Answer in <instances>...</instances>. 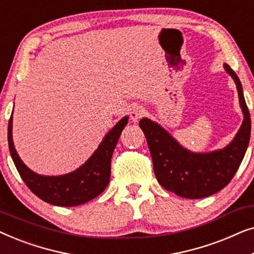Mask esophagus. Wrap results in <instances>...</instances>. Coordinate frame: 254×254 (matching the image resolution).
Listing matches in <instances>:
<instances>
[{
	"label": "esophagus",
	"instance_id": "esophagus-1",
	"mask_svg": "<svg viewBox=\"0 0 254 254\" xmlns=\"http://www.w3.org/2000/svg\"><path fill=\"white\" fill-rule=\"evenodd\" d=\"M145 113L144 109L140 105H135L133 109L130 110V119L134 121V123H137L138 120L143 117V114Z\"/></svg>",
	"mask_w": 254,
	"mask_h": 254
}]
</instances>
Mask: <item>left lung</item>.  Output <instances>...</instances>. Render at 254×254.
Instances as JSON below:
<instances>
[{
  "instance_id": "left-lung-1",
  "label": "left lung",
  "mask_w": 254,
  "mask_h": 254,
  "mask_svg": "<svg viewBox=\"0 0 254 254\" xmlns=\"http://www.w3.org/2000/svg\"><path fill=\"white\" fill-rule=\"evenodd\" d=\"M223 67L236 83L244 116L241 128L227 147L210 152H193L155 121L143 118L138 124L147 138L157 182L165 190L186 199H201L224 189L234 178L249 147L251 118L242 83L230 65L224 64Z\"/></svg>"
}]
</instances>
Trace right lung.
I'll use <instances>...</instances> for the list:
<instances>
[{
  "instance_id": "right-lung-1",
  "label": "right lung",
  "mask_w": 254,
  "mask_h": 254,
  "mask_svg": "<svg viewBox=\"0 0 254 254\" xmlns=\"http://www.w3.org/2000/svg\"><path fill=\"white\" fill-rule=\"evenodd\" d=\"M128 123L124 117L100 142L98 148L84 164L75 171L61 176L38 175L24 164L17 154L12 140V113L8 125L10 155L25 185L45 202L60 207L79 206L95 199L110 183L111 158L121 131Z\"/></svg>"
}]
</instances>
